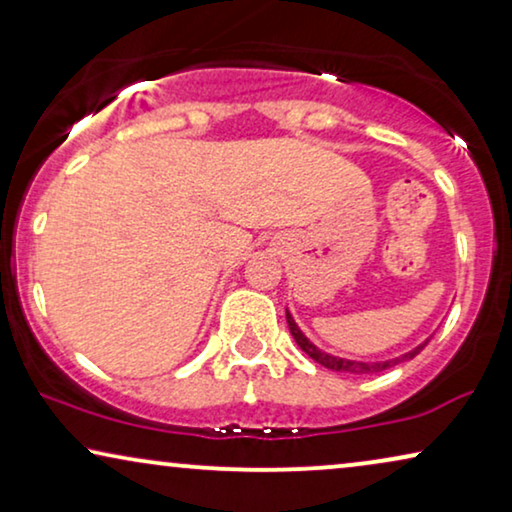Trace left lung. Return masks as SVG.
Listing matches in <instances>:
<instances>
[{"mask_svg": "<svg viewBox=\"0 0 512 512\" xmlns=\"http://www.w3.org/2000/svg\"><path fill=\"white\" fill-rule=\"evenodd\" d=\"M286 324H289V331L293 335V340L298 342V347L303 349V352L310 356V359H314L317 363H321V366L328 368V370H335V373H380V370H387L391 366H396V363L401 361H408V359H415V356L422 352V349L426 347V342H422V345L412 349V352L398 356V359H391V361H375V363H366V361H349V359H340V356H333V354H326L321 352V349L317 345H312L310 340L305 338L303 331H300L296 321H293V317L289 312H286Z\"/></svg>", "mask_w": 512, "mask_h": 512, "instance_id": "8db88e82", "label": "left lung"}]
</instances>
